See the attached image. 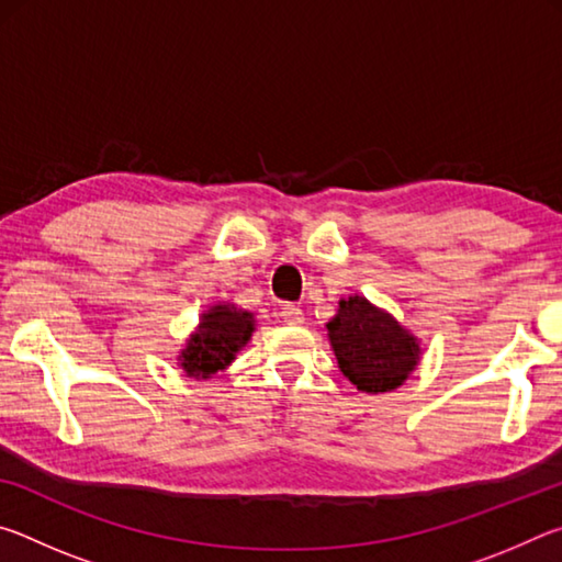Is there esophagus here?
<instances>
[{"label":"esophagus","instance_id":"34e87169","mask_svg":"<svg viewBox=\"0 0 562 562\" xmlns=\"http://www.w3.org/2000/svg\"><path fill=\"white\" fill-rule=\"evenodd\" d=\"M280 317L288 322V325H302L304 322V312L300 307H294V304H282L280 310Z\"/></svg>","mask_w":562,"mask_h":562}]
</instances>
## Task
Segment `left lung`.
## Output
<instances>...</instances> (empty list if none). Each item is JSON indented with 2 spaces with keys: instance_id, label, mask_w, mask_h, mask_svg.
I'll list each match as a JSON object with an SVG mask.
<instances>
[{
  "instance_id": "8db88e82",
  "label": "left lung",
  "mask_w": 562,
  "mask_h": 562,
  "mask_svg": "<svg viewBox=\"0 0 562 562\" xmlns=\"http://www.w3.org/2000/svg\"><path fill=\"white\" fill-rule=\"evenodd\" d=\"M327 329L341 374L361 392H392L418 361L416 339L364 297L341 300Z\"/></svg>"
}]
</instances>
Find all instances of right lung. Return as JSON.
I'll return each instance as SVG.
<instances>
[{"label":"right lung","mask_w":562,"mask_h":562,"mask_svg":"<svg viewBox=\"0 0 562 562\" xmlns=\"http://www.w3.org/2000/svg\"><path fill=\"white\" fill-rule=\"evenodd\" d=\"M255 329L250 312H243L233 304H215L207 310L201 329L190 345L180 351V367L190 376H211L221 372L235 359V351L247 345Z\"/></svg>","instance_id":"obj_1"}]
</instances>
